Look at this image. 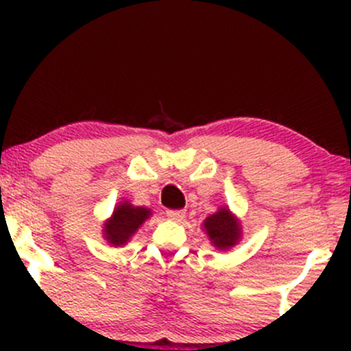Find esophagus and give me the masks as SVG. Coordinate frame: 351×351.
<instances>
[{
	"instance_id": "1",
	"label": "esophagus",
	"mask_w": 351,
	"mask_h": 351,
	"mask_svg": "<svg viewBox=\"0 0 351 351\" xmlns=\"http://www.w3.org/2000/svg\"><path fill=\"white\" fill-rule=\"evenodd\" d=\"M186 212L185 210H168L166 212V217L169 219V221H175V222H182L183 219H185Z\"/></svg>"
}]
</instances>
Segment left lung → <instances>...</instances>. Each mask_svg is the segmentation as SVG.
I'll use <instances>...</instances> for the list:
<instances>
[{
	"label": "left lung",
	"instance_id": "obj_1",
	"mask_svg": "<svg viewBox=\"0 0 351 351\" xmlns=\"http://www.w3.org/2000/svg\"><path fill=\"white\" fill-rule=\"evenodd\" d=\"M202 229L207 234L208 241L219 251H229L243 238L241 221L231 212L228 205L219 207L217 212L208 215L202 222Z\"/></svg>",
	"mask_w": 351,
	"mask_h": 351
}]
</instances>
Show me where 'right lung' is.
Wrapping results in <instances>:
<instances>
[{"instance_id":"right-lung-1","label":"right lung","mask_w":351,"mask_h":351,"mask_svg":"<svg viewBox=\"0 0 351 351\" xmlns=\"http://www.w3.org/2000/svg\"><path fill=\"white\" fill-rule=\"evenodd\" d=\"M151 215H153L151 208L137 207L123 198L115 205L112 215L104 222V229H101L104 239L113 247L125 246Z\"/></svg>"}]
</instances>
